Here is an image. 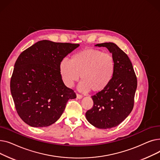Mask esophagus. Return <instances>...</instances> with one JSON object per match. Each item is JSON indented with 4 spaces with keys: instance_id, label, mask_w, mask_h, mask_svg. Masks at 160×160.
<instances>
[{
    "instance_id": "1",
    "label": "esophagus",
    "mask_w": 160,
    "mask_h": 160,
    "mask_svg": "<svg viewBox=\"0 0 160 160\" xmlns=\"http://www.w3.org/2000/svg\"><path fill=\"white\" fill-rule=\"evenodd\" d=\"M77 98H78V99H80V98H82L83 97V96H82V95H80V94L77 93Z\"/></svg>"
}]
</instances>
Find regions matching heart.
I'll list each match as a JSON object with an SVG mask.
<instances>
[{
  "instance_id": "obj_1",
  "label": "heart",
  "mask_w": 160,
  "mask_h": 160,
  "mask_svg": "<svg viewBox=\"0 0 160 160\" xmlns=\"http://www.w3.org/2000/svg\"><path fill=\"white\" fill-rule=\"evenodd\" d=\"M63 82L72 87L81 75L79 88L83 91L100 92L110 84L115 72L113 56L97 49H86L74 54L71 60L64 58L60 63Z\"/></svg>"
}]
</instances>
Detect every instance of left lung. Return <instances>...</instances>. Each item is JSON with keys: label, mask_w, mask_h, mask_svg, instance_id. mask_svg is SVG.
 <instances>
[{"label": "left lung", "mask_w": 160, "mask_h": 160, "mask_svg": "<svg viewBox=\"0 0 160 160\" xmlns=\"http://www.w3.org/2000/svg\"><path fill=\"white\" fill-rule=\"evenodd\" d=\"M95 46L106 47L112 53L115 72L108 87L91 97L93 106L87 111L86 117L98 128H111L120 124L132 111L137 77L128 56L117 45L110 42Z\"/></svg>", "instance_id": "1"}]
</instances>
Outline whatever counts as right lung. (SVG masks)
<instances>
[{
  "mask_svg": "<svg viewBox=\"0 0 160 160\" xmlns=\"http://www.w3.org/2000/svg\"><path fill=\"white\" fill-rule=\"evenodd\" d=\"M79 44L37 42L19 55L10 81L16 111L33 127H48L62 115L67 101L77 97L60 72L62 60Z\"/></svg>",
  "mask_w": 160,
  "mask_h": 160,
  "instance_id": "1",
  "label": "right lung"
}]
</instances>
